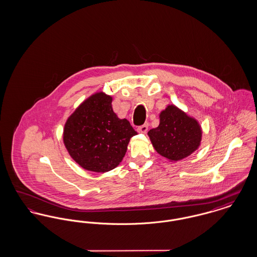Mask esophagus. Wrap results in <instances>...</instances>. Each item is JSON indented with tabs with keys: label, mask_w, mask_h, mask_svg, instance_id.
<instances>
[{
	"label": "esophagus",
	"mask_w": 257,
	"mask_h": 257,
	"mask_svg": "<svg viewBox=\"0 0 257 257\" xmlns=\"http://www.w3.org/2000/svg\"><path fill=\"white\" fill-rule=\"evenodd\" d=\"M147 130H148V123H145L144 125L139 126V127L137 128V131H138L139 133H143V134H146L147 132Z\"/></svg>",
	"instance_id": "esophagus-1"
}]
</instances>
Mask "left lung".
Segmentation results:
<instances>
[{
	"label": "left lung",
	"mask_w": 257,
	"mask_h": 257,
	"mask_svg": "<svg viewBox=\"0 0 257 257\" xmlns=\"http://www.w3.org/2000/svg\"><path fill=\"white\" fill-rule=\"evenodd\" d=\"M159 118V126L147 135L161 156L177 162L187 158L200 147L202 129L195 117L171 104L160 112Z\"/></svg>",
	"instance_id": "obj_1"
}]
</instances>
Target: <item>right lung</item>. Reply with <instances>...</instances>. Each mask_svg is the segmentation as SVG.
I'll return each mask as SVG.
<instances>
[{
  "label": "right lung",
  "instance_id": "add662e5",
  "mask_svg": "<svg viewBox=\"0 0 257 257\" xmlns=\"http://www.w3.org/2000/svg\"><path fill=\"white\" fill-rule=\"evenodd\" d=\"M112 97L103 91L86 98L67 118L63 144L71 158L84 170L107 172L116 168L138 134L111 107Z\"/></svg>",
  "mask_w": 257,
  "mask_h": 257
}]
</instances>
